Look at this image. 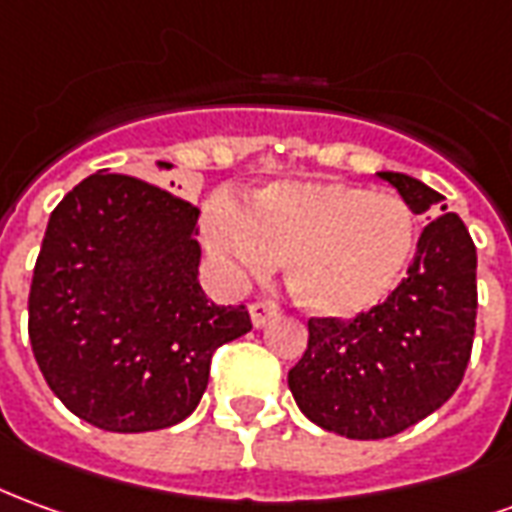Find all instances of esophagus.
Instances as JSON below:
<instances>
[{
    "label": "esophagus",
    "instance_id": "34e87169",
    "mask_svg": "<svg viewBox=\"0 0 512 512\" xmlns=\"http://www.w3.org/2000/svg\"><path fill=\"white\" fill-rule=\"evenodd\" d=\"M249 316H252V324H255V327H266L268 321L277 316V307L268 305V302H252V305H249Z\"/></svg>",
    "mask_w": 512,
    "mask_h": 512
}]
</instances>
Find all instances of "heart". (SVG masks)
<instances>
[{
  "mask_svg": "<svg viewBox=\"0 0 512 512\" xmlns=\"http://www.w3.org/2000/svg\"><path fill=\"white\" fill-rule=\"evenodd\" d=\"M207 252L238 280L285 263L296 302L327 318L377 307L416 252V213L402 196L338 180L274 182L241 207L216 196L202 210Z\"/></svg>",
  "mask_w": 512,
  "mask_h": 512,
  "instance_id": "heart-1",
  "label": "heart"
}]
</instances>
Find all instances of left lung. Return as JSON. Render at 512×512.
<instances>
[{
  "mask_svg": "<svg viewBox=\"0 0 512 512\" xmlns=\"http://www.w3.org/2000/svg\"><path fill=\"white\" fill-rule=\"evenodd\" d=\"M413 213L443 196L380 171ZM446 210V205H441ZM477 327V249L457 213L424 227L407 277L355 318H310L288 388L313 424L357 441L391 438L435 413L463 382Z\"/></svg>",
  "mask_w": 512,
  "mask_h": 512,
  "instance_id": "8db88e82",
  "label": "left lung"
}]
</instances>
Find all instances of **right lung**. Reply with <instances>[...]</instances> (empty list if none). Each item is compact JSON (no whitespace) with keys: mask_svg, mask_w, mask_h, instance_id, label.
<instances>
[{"mask_svg":"<svg viewBox=\"0 0 512 512\" xmlns=\"http://www.w3.org/2000/svg\"><path fill=\"white\" fill-rule=\"evenodd\" d=\"M196 219L180 196L105 171L49 216L27 302L32 355L57 399L99 430L188 418L213 352L252 330L246 307L202 291Z\"/></svg>","mask_w":512,"mask_h":512,"instance_id":"1","label":"right lung"}]
</instances>
